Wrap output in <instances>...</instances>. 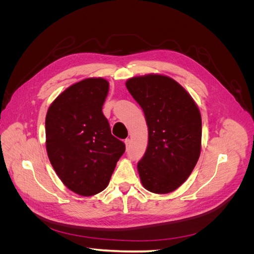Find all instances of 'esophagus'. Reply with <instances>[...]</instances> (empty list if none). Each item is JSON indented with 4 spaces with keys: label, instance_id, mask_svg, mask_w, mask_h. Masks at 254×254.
Segmentation results:
<instances>
[{
    "label": "esophagus",
    "instance_id": "esophagus-1",
    "mask_svg": "<svg viewBox=\"0 0 254 254\" xmlns=\"http://www.w3.org/2000/svg\"><path fill=\"white\" fill-rule=\"evenodd\" d=\"M130 143H131V141H130L129 139H126V140H125V145H126V148H127V149L129 148V146H130Z\"/></svg>",
    "mask_w": 254,
    "mask_h": 254
}]
</instances>
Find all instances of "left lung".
Returning <instances> with one entry per match:
<instances>
[{"instance_id":"obj_1","label":"left lung","mask_w":254,"mask_h":254,"mask_svg":"<svg viewBox=\"0 0 254 254\" xmlns=\"http://www.w3.org/2000/svg\"><path fill=\"white\" fill-rule=\"evenodd\" d=\"M126 87L148 127L147 148L137 163L141 182L152 193H171L189 178L200 156V112L188 92L167 76L133 77Z\"/></svg>"}]
</instances>
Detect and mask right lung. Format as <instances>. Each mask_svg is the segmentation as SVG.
Listing matches in <instances>:
<instances>
[{
	"label": "right lung",
	"instance_id": "right-lung-1",
	"mask_svg": "<svg viewBox=\"0 0 254 254\" xmlns=\"http://www.w3.org/2000/svg\"><path fill=\"white\" fill-rule=\"evenodd\" d=\"M109 83L87 78L61 93L45 118L47 150L64 186L81 196H92L108 186L125 144L111 134L103 106Z\"/></svg>",
	"mask_w": 254,
	"mask_h": 254
}]
</instances>
